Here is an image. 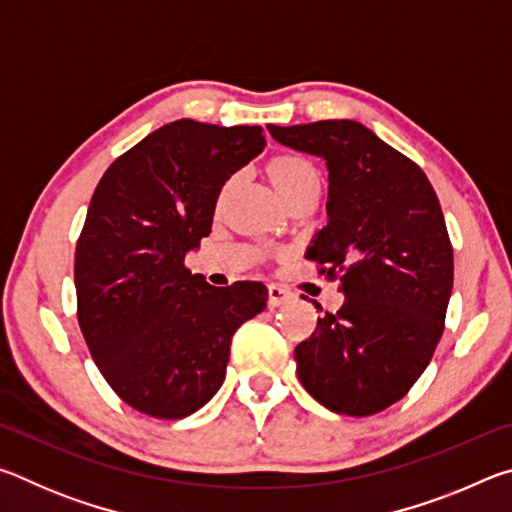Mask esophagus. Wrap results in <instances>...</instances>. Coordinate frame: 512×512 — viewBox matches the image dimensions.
I'll return each instance as SVG.
<instances>
[{
	"instance_id": "34e87169",
	"label": "esophagus",
	"mask_w": 512,
	"mask_h": 512,
	"mask_svg": "<svg viewBox=\"0 0 512 512\" xmlns=\"http://www.w3.org/2000/svg\"><path fill=\"white\" fill-rule=\"evenodd\" d=\"M289 300H291V293L284 287H280V284H271V287H268V307L271 309L287 305Z\"/></svg>"
}]
</instances>
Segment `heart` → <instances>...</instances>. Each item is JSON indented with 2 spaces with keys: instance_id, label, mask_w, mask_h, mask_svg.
Here are the masks:
<instances>
[{
  "instance_id": "b5f03b06",
  "label": "heart",
  "mask_w": 512,
  "mask_h": 512,
  "mask_svg": "<svg viewBox=\"0 0 512 512\" xmlns=\"http://www.w3.org/2000/svg\"><path fill=\"white\" fill-rule=\"evenodd\" d=\"M268 178L275 187V192L282 196V201L289 205L296 203L302 196H318L320 189V176L318 169L305 158L298 155H277L266 167ZM237 185V178H230L228 183L221 187L219 192V205L228 201L232 189Z\"/></svg>"
}]
</instances>
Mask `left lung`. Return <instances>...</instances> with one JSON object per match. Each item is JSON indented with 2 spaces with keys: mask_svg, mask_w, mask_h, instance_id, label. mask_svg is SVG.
I'll use <instances>...</instances> for the list:
<instances>
[{
  "mask_svg": "<svg viewBox=\"0 0 512 512\" xmlns=\"http://www.w3.org/2000/svg\"><path fill=\"white\" fill-rule=\"evenodd\" d=\"M268 131L327 162L329 223L307 259L345 296L296 348L298 377L329 411L375 415L411 391L443 336L454 250L438 196L418 164L359 121Z\"/></svg>",
  "mask_w": 512,
  "mask_h": 512,
  "instance_id": "obj_1",
  "label": "left lung"
}]
</instances>
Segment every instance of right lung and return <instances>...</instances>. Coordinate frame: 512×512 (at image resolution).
Masks as SVG:
<instances>
[{
  "label": "right lung",
  "mask_w": 512,
  "mask_h": 512,
  "mask_svg": "<svg viewBox=\"0 0 512 512\" xmlns=\"http://www.w3.org/2000/svg\"><path fill=\"white\" fill-rule=\"evenodd\" d=\"M262 126L178 119L110 164L76 241V316L112 391L151 418H187L225 379L232 334L262 282L212 287L185 255L212 232L225 180L264 151Z\"/></svg>",
  "instance_id": "right-lung-1"
}]
</instances>
